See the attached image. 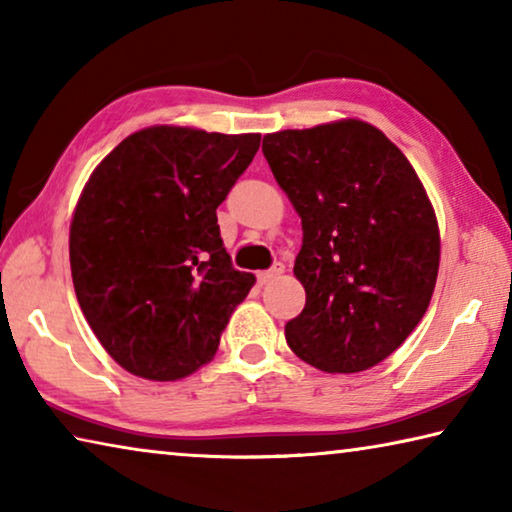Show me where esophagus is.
Here are the masks:
<instances>
[{"mask_svg":"<svg viewBox=\"0 0 512 512\" xmlns=\"http://www.w3.org/2000/svg\"><path fill=\"white\" fill-rule=\"evenodd\" d=\"M284 273V264H273L271 268H268V271H259L257 273V282L259 284H268V282H273L275 277H280Z\"/></svg>","mask_w":512,"mask_h":512,"instance_id":"1","label":"esophagus"}]
</instances>
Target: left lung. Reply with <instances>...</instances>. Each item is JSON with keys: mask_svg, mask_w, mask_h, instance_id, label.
I'll use <instances>...</instances> for the list:
<instances>
[{"mask_svg": "<svg viewBox=\"0 0 512 512\" xmlns=\"http://www.w3.org/2000/svg\"><path fill=\"white\" fill-rule=\"evenodd\" d=\"M264 158L302 219L305 309L289 348L325 372H361L420 323L438 277V221L404 153L359 119L264 135Z\"/></svg>", "mask_w": 512, "mask_h": 512, "instance_id": "8db88e82", "label": "left lung"}]
</instances>
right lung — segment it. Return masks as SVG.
<instances>
[{
	"label": "right lung",
	"mask_w": 512,
	"mask_h": 512,
	"mask_svg": "<svg viewBox=\"0 0 512 512\" xmlns=\"http://www.w3.org/2000/svg\"><path fill=\"white\" fill-rule=\"evenodd\" d=\"M262 135L151 126L97 169L69 225V264L85 320L121 368L176 381L212 361L255 284L225 253L216 207Z\"/></svg>",
	"instance_id": "1"
}]
</instances>
